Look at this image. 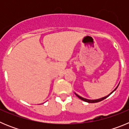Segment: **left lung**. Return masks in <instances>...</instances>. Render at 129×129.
Listing matches in <instances>:
<instances>
[{"instance_id": "1", "label": "left lung", "mask_w": 129, "mask_h": 129, "mask_svg": "<svg viewBox=\"0 0 129 129\" xmlns=\"http://www.w3.org/2000/svg\"><path fill=\"white\" fill-rule=\"evenodd\" d=\"M118 88V86H117V87L116 88H115L114 89V91H112V92H114L115 90H116V88ZM112 92H111V93H110V94H109V95H107V96H105V97H104V98H100V99H98V100H87V99H85V98H82V97H81V96H79V95H77V94H76V95H77V97H78L80 99V100H83V101H86V102H88V103H98V102H100V101H103V100H104L105 99V98H107V97H109V95H110V94H112Z\"/></svg>"}]
</instances>
